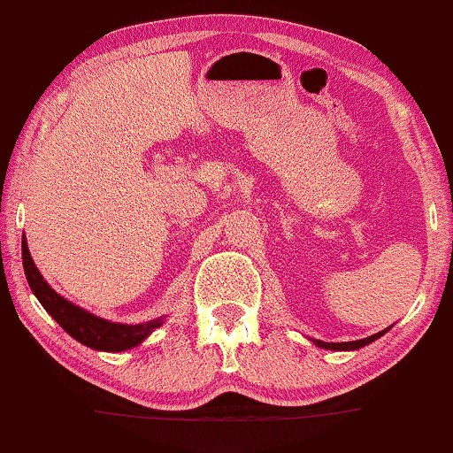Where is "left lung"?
I'll return each mask as SVG.
<instances>
[{
  "label": "left lung",
  "instance_id": "obj_1",
  "mask_svg": "<svg viewBox=\"0 0 453 453\" xmlns=\"http://www.w3.org/2000/svg\"><path fill=\"white\" fill-rule=\"evenodd\" d=\"M384 333H386V330H381V333L373 334V336H367V339L351 341V342H324V341H314V342H316L318 347H322V349H330V351H353V349H361V347L369 345V342H372V341L380 339V336L384 334Z\"/></svg>",
  "mask_w": 453,
  "mask_h": 453
}]
</instances>
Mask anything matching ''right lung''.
Returning a JSON list of instances; mask_svg holds the SVG:
<instances>
[{"instance_id":"add662e5","label":"right lung","mask_w":453,"mask_h":453,"mask_svg":"<svg viewBox=\"0 0 453 453\" xmlns=\"http://www.w3.org/2000/svg\"><path fill=\"white\" fill-rule=\"evenodd\" d=\"M22 265L24 273H27L28 285L36 296L38 302L42 303V308L55 318L57 324L65 330L67 334H72L75 341H80L81 345L96 349V351H125V349L137 347L139 342H143L151 330L157 328L162 324L160 320H151L145 324H117L108 322L104 318H98L90 314V311L78 308L72 302H67L65 297H61L55 289H50V285L44 281L41 273L35 266V260L28 252L27 238H22Z\"/></svg>"}]
</instances>
